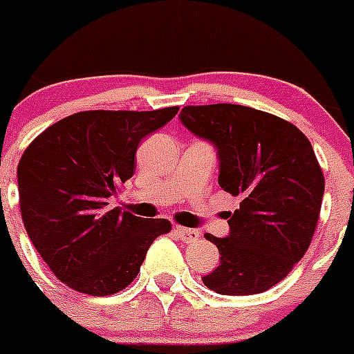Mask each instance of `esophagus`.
<instances>
[{"mask_svg":"<svg viewBox=\"0 0 354 354\" xmlns=\"http://www.w3.org/2000/svg\"><path fill=\"white\" fill-rule=\"evenodd\" d=\"M174 232H175V235L179 236L183 242H194V241H198V236H200L198 230L180 228V226H175Z\"/></svg>","mask_w":354,"mask_h":354,"instance_id":"1","label":"esophagus"}]
</instances>
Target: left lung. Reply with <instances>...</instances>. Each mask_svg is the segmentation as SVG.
<instances>
[{"instance_id":"8db88e82","label":"left lung","mask_w":354,"mask_h":354,"mask_svg":"<svg viewBox=\"0 0 354 354\" xmlns=\"http://www.w3.org/2000/svg\"><path fill=\"white\" fill-rule=\"evenodd\" d=\"M179 119L214 145L217 183L241 198L230 232L205 233L221 254L202 281L219 295H256L281 283L313 241L325 193L314 149L297 126L232 103L184 106Z\"/></svg>"}]
</instances>
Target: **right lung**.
Masks as SVG:
<instances>
[{
    "mask_svg": "<svg viewBox=\"0 0 354 354\" xmlns=\"http://www.w3.org/2000/svg\"><path fill=\"white\" fill-rule=\"evenodd\" d=\"M177 110L73 113L26 149L17 168L22 221L61 283L95 297L118 293L137 277L156 236L170 232L167 219L106 210V202L135 174L142 138Z\"/></svg>",
    "mask_w": 354,
    "mask_h": 354,
    "instance_id": "obj_1",
    "label": "right lung"
}]
</instances>
